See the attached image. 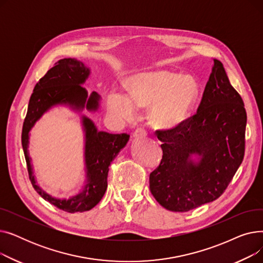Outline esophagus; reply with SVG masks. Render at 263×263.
<instances>
[{"label": "esophagus", "instance_id": "34e87169", "mask_svg": "<svg viewBox=\"0 0 263 263\" xmlns=\"http://www.w3.org/2000/svg\"><path fill=\"white\" fill-rule=\"evenodd\" d=\"M147 136V131L144 128H137L133 132V137L134 139H145Z\"/></svg>", "mask_w": 263, "mask_h": 263}]
</instances>
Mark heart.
<instances>
[{"instance_id":"1","label":"heart","mask_w":263,"mask_h":263,"mask_svg":"<svg viewBox=\"0 0 263 263\" xmlns=\"http://www.w3.org/2000/svg\"><path fill=\"white\" fill-rule=\"evenodd\" d=\"M129 95L119 89L107 97L109 113L118 120H131L137 107H149V119L160 129L176 128L189 117L199 93L195 79L159 70L133 76L128 82Z\"/></svg>"}]
</instances>
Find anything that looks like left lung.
Returning a JSON list of instances; mask_svg holds the SVG:
<instances>
[{
    "label": "left lung",
    "mask_w": 263,
    "mask_h": 263,
    "mask_svg": "<svg viewBox=\"0 0 263 263\" xmlns=\"http://www.w3.org/2000/svg\"><path fill=\"white\" fill-rule=\"evenodd\" d=\"M213 62L196 114L174 129L156 131L163 157L149 176V186L170 211L186 212L217 199L244 158V103L223 64ZM194 154L198 161L191 159Z\"/></svg>",
    "instance_id": "obj_1"
}]
</instances>
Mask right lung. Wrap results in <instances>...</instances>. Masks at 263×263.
I'll return each instance as SVG.
<instances>
[{"label": "right lung", "instance_id": "add662e5", "mask_svg": "<svg viewBox=\"0 0 263 263\" xmlns=\"http://www.w3.org/2000/svg\"><path fill=\"white\" fill-rule=\"evenodd\" d=\"M89 73V68L76 59L59 61L35 85L22 128V147L33 187L45 200L69 213L88 211L102 199L107 187L108 166L127 145L130 135L98 131L91 119L82 116V126L85 133L86 181L79 194L70 198L52 197L38 185L27 148L30 131L51 107L68 105L76 112H81L84 108L88 112L98 110L100 96L96 91L88 96L87 90L82 87Z\"/></svg>", "mask_w": 263, "mask_h": 263}]
</instances>
